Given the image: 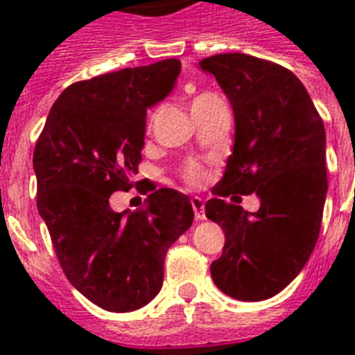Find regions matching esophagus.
Instances as JSON below:
<instances>
[{"instance_id": "obj_1", "label": "esophagus", "mask_w": 355, "mask_h": 355, "mask_svg": "<svg viewBox=\"0 0 355 355\" xmlns=\"http://www.w3.org/2000/svg\"><path fill=\"white\" fill-rule=\"evenodd\" d=\"M191 205H192V211H194V216L196 220H205V205H203V200L194 196L191 200Z\"/></svg>"}]
</instances>
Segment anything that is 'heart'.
Here are the masks:
<instances>
[{
	"mask_svg": "<svg viewBox=\"0 0 355 355\" xmlns=\"http://www.w3.org/2000/svg\"><path fill=\"white\" fill-rule=\"evenodd\" d=\"M198 97H201V95H198ZM181 178H183V181H185L187 185L200 187L205 183L207 174H205V168H203L198 161H189V163L183 166V170H181Z\"/></svg>",
	"mask_w": 355,
	"mask_h": 355,
	"instance_id": "heart-1",
	"label": "heart"
}]
</instances>
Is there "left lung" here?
Returning a JSON list of instances; mask_svg holds the SVG:
<instances>
[{
	"label": "left lung",
	"instance_id": "obj_1",
	"mask_svg": "<svg viewBox=\"0 0 355 355\" xmlns=\"http://www.w3.org/2000/svg\"><path fill=\"white\" fill-rule=\"evenodd\" d=\"M200 67L222 86L236 124L216 198L205 205L225 232L212 280L232 299L266 300L300 273L319 238L328 191L324 124L302 82L282 65L225 53ZM253 191L257 213L223 200Z\"/></svg>",
	"mask_w": 355,
	"mask_h": 355
}]
</instances>
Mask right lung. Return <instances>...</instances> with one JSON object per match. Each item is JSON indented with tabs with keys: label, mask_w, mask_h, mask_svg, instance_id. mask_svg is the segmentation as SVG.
I'll use <instances>...</instances> for the list:
<instances>
[{
	"label": "right lung",
	"mask_w": 355,
	"mask_h": 355,
	"mask_svg": "<svg viewBox=\"0 0 355 355\" xmlns=\"http://www.w3.org/2000/svg\"><path fill=\"white\" fill-rule=\"evenodd\" d=\"M180 71L168 58L71 84L34 146L36 205L58 262L107 311L137 310L159 293L166 251L194 220L189 198L174 189L152 192L141 211L110 207L113 192L133 187L146 110L172 92Z\"/></svg>",
	"instance_id": "add662e5"
}]
</instances>
